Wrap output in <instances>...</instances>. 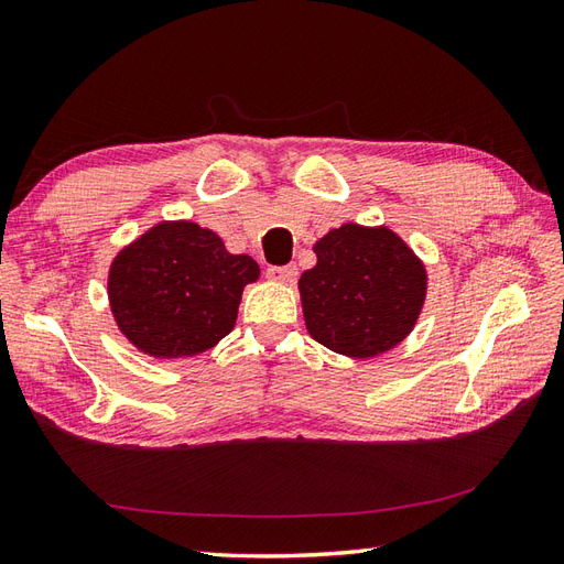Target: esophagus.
<instances>
[{"instance_id":"34e87169","label":"esophagus","mask_w":564,"mask_h":564,"mask_svg":"<svg viewBox=\"0 0 564 564\" xmlns=\"http://www.w3.org/2000/svg\"><path fill=\"white\" fill-rule=\"evenodd\" d=\"M299 275V268L294 263L289 265H270L268 268V278L275 280V282H282V284H292Z\"/></svg>"}]
</instances>
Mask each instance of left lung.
<instances>
[{
    "label": "left lung",
    "instance_id": "left-lung-1",
    "mask_svg": "<svg viewBox=\"0 0 564 564\" xmlns=\"http://www.w3.org/2000/svg\"><path fill=\"white\" fill-rule=\"evenodd\" d=\"M317 263L299 280L311 337L332 351L372 358L401 344L420 315L427 275L387 227L354 223L315 245Z\"/></svg>",
    "mask_w": 564,
    "mask_h": 564
}]
</instances>
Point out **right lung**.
Masks as SVG:
<instances>
[{
  "label": "right lung",
  "mask_w": 564,
  "mask_h": 564,
  "mask_svg": "<svg viewBox=\"0 0 564 564\" xmlns=\"http://www.w3.org/2000/svg\"><path fill=\"white\" fill-rule=\"evenodd\" d=\"M256 278L253 258L227 253L218 235L194 223H163L116 258L109 299L137 348L180 358L232 332L241 292Z\"/></svg>",
  "instance_id": "obj_1"
}]
</instances>
